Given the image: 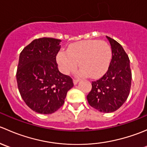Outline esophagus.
<instances>
[{
	"label": "esophagus",
	"mask_w": 147,
	"mask_h": 147,
	"mask_svg": "<svg viewBox=\"0 0 147 147\" xmlns=\"http://www.w3.org/2000/svg\"><path fill=\"white\" fill-rule=\"evenodd\" d=\"M78 82H79V80H76V79H74L73 80V83H74V84H77L78 83Z\"/></svg>",
	"instance_id": "34e87169"
}]
</instances>
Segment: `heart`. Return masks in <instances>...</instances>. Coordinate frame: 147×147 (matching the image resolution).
I'll list each match as a JSON object with an SVG mask.
<instances>
[{
	"instance_id": "heart-1",
	"label": "heart",
	"mask_w": 147,
	"mask_h": 147,
	"mask_svg": "<svg viewBox=\"0 0 147 147\" xmlns=\"http://www.w3.org/2000/svg\"><path fill=\"white\" fill-rule=\"evenodd\" d=\"M112 57L110 46L105 41L87 40L75 42L68 47L67 52L61 51L57 56L60 70L69 74L75 70L78 63L80 76L89 75L90 78H98L107 70Z\"/></svg>"
}]
</instances>
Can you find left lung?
I'll return each mask as SVG.
<instances>
[{"label":"left lung","instance_id":"8db88e82","mask_svg":"<svg viewBox=\"0 0 147 147\" xmlns=\"http://www.w3.org/2000/svg\"><path fill=\"white\" fill-rule=\"evenodd\" d=\"M112 48V60L102 78L92 82L87 96L89 105L103 113L117 110L126 102L131 83V72L128 55L119 42L106 36Z\"/></svg>","mask_w":147,"mask_h":147}]
</instances>
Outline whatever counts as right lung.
<instances>
[{"instance_id":"right-lung-1","label":"right lung","mask_w":147,"mask_h":147,"mask_svg":"<svg viewBox=\"0 0 147 147\" xmlns=\"http://www.w3.org/2000/svg\"><path fill=\"white\" fill-rule=\"evenodd\" d=\"M61 40H34L20 54L16 79L21 97L32 110L49 115L64 104L73 87L72 78L62 74L56 63Z\"/></svg>"}]
</instances>
